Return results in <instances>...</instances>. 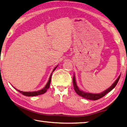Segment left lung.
<instances>
[{
	"instance_id": "8db88e82",
	"label": "left lung",
	"mask_w": 127,
	"mask_h": 127,
	"mask_svg": "<svg viewBox=\"0 0 127 127\" xmlns=\"http://www.w3.org/2000/svg\"><path fill=\"white\" fill-rule=\"evenodd\" d=\"M120 77H121V75L118 77V79L116 80V81L113 84V85L111 86L109 88H108V89H106L103 93H100V94H92V93H85V92H83V91L81 90H80L79 88L77 87V86L76 85V80H75V75H74V76H73V85H74L75 91L76 92V93L77 94L80 95V96H81L83 97H84V98H85L87 99L93 100H96L100 99L101 97H103L104 96H105L107 93L110 92L111 90H112L113 89L115 88V86L117 85L118 82L119 81Z\"/></svg>"
}]
</instances>
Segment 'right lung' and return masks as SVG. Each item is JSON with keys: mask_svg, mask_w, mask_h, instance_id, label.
<instances>
[{"mask_svg": "<svg viewBox=\"0 0 127 127\" xmlns=\"http://www.w3.org/2000/svg\"><path fill=\"white\" fill-rule=\"evenodd\" d=\"M57 66L54 68V69H53L52 72H53V71H54L56 69V68L57 67ZM52 73L51 74V76H50V79H49V80H48V81L47 84L45 86V87H44L43 89H42V90H39V91H37V92H22V91H20V90H17V89L14 88V87H13V88H14V89H16L18 91V92H19L20 93H21L22 94L25 95V96H37V95H39L43 94H44V93H45L47 92V90L49 88H50V83H51V76H52Z\"/></svg>", "mask_w": 127, "mask_h": 127, "instance_id": "right-lung-1", "label": "right lung"}]
</instances>
